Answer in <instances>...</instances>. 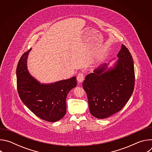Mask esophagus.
Returning <instances> with one entry per match:
<instances>
[{"label": "esophagus", "mask_w": 152, "mask_h": 152, "mask_svg": "<svg viewBox=\"0 0 152 152\" xmlns=\"http://www.w3.org/2000/svg\"><path fill=\"white\" fill-rule=\"evenodd\" d=\"M77 80L79 82V83H82L84 80V76L83 74L82 73H80L78 74L77 76Z\"/></svg>", "instance_id": "1"}]
</instances>
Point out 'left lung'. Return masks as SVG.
I'll list each match as a JSON object with an SVG mask.
<instances>
[{"label":"left lung","mask_w":152,"mask_h":152,"mask_svg":"<svg viewBox=\"0 0 152 152\" xmlns=\"http://www.w3.org/2000/svg\"><path fill=\"white\" fill-rule=\"evenodd\" d=\"M117 56L112 66L108 67L113 59L100 65L85 77L82 84L87 94L90 112L97 118H106L119 112L134 91L135 71L132 55L122 45Z\"/></svg>","instance_id":"8db88e82"}]
</instances>
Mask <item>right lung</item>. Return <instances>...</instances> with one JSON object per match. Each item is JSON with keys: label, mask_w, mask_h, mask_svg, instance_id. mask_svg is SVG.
<instances>
[{"label": "right lung", "mask_w": 152, "mask_h": 152, "mask_svg": "<svg viewBox=\"0 0 152 152\" xmlns=\"http://www.w3.org/2000/svg\"><path fill=\"white\" fill-rule=\"evenodd\" d=\"M31 49L20 58L16 70L18 95L27 107L39 118L49 122L61 120L66 113V98L77 85L76 77L41 83L29 73L28 58Z\"/></svg>", "instance_id": "1"}]
</instances>
